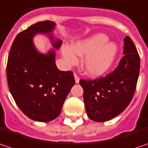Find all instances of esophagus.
I'll list each match as a JSON object with an SVG mask.
<instances>
[{"instance_id":"34e87169","label":"esophagus","mask_w":148,"mask_h":148,"mask_svg":"<svg viewBox=\"0 0 148 148\" xmlns=\"http://www.w3.org/2000/svg\"><path fill=\"white\" fill-rule=\"evenodd\" d=\"M74 79H75V83H77V84H78V83L79 82V77L78 76V74H75V73L74 74Z\"/></svg>"}]
</instances>
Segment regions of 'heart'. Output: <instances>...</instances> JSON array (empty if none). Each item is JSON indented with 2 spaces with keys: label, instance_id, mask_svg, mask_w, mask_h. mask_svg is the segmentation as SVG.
<instances>
[{
  "label": "heart",
  "instance_id": "heart-1",
  "mask_svg": "<svg viewBox=\"0 0 148 148\" xmlns=\"http://www.w3.org/2000/svg\"><path fill=\"white\" fill-rule=\"evenodd\" d=\"M108 40L105 35L96 34L77 41L71 47L64 45L62 55L68 65L76 64L78 57L84 56L82 66L85 73L90 76H99L110 68L117 54L116 45Z\"/></svg>",
  "mask_w": 148,
  "mask_h": 148
}]
</instances>
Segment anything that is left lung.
<instances>
[{"mask_svg": "<svg viewBox=\"0 0 148 148\" xmlns=\"http://www.w3.org/2000/svg\"><path fill=\"white\" fill-rule=\"evenodd\" d=\"M124 56L119 65L105 77L80 79L88 118L103 123L123 112L134 95L140 70V57L130 37L124 38Z\"/></svg>", "mask_w": 148, "mask_h": 148, "instance_id": "1", "label": "left lung"}]
</instances>
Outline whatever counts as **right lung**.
<instances>
[{"label": "right lung", "mask_w": 148, "mask_h": 148, "mask_svg": "<svg viewBox=\"0 0 148 148\" xmlns=\"http://www.w3.org/2000/svg\"><path fill=\"white\" fill-rule=\"evenodd\" d=\"M55 25L53 21H45L19 33L11 45L7 60L6 77L10 93L24 114L37 122L56 119L75 84L73 72L58 69L55 50L43 55L33 44L32 39L36 34H49ZM49 37L53 42V36ZM61 44L58 40L53 46L59 49Z\"/></svg>", "instance_id": "add662e5"}]
</instances>
